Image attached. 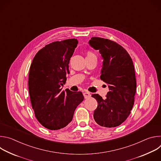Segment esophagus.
<instances>
[{"label":"esophagus","instance_id":"obj_1","mask_svg":"<svg viewBox=\"0 0 161 161\" xmlns=\"http://www.w3.org/2000/svg\"><path fill=\"white\" fill-rule=\"evenodd\" d=\"M83 96L85 99H87V98L90 97L91 94H90V92H85L83 93Z\"/></svg>","mask_w":161,"mask_h":161}]
</instances>
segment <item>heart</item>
<instances>
[{
  "label": "heart",
  "mask_w": 161,
  "mask_h": 161,
  "mask_svg": "<svg viewBox=\"0 0 161 161\" xmlns=\"http://www.w3.org/2000/svg\"><path fill=\"white\" fill-rule=\"evenodd\" d=\"M86 57H96V55L91 52H88L86 53Z\"/></svg>",
  "instance_id": "b5f03b06"
}]
</instances>
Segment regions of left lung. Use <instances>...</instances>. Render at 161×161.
Instances as JSON below:
<instances>
[{
	"label": "left lung",
	"mask_w": 161,
	"mask_h": 161,
	"mask_svg": "<svg viewBox=\"0 0 161 161\" xmlns=\"http://www.w3.org/2000/svg\"><path fill=\"white\" fill-rule=\"evenodd\" d=\"M88 43L103 58L100 78L109 90L105 99L97 94L92 95L97 101L94 119L102 127H117L127 119L134 105L136 80L132 58L122 46L109 39L93 37Z\"/></svg>",
	"instance_id": "left-lung-1"
}]
</instances>
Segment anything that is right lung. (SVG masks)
Here are the masks:
<instances>
[{
    "instance_id": "1",
    "label": "right lung",
    "mask_w": 161,
    "mask_h": 161,
    "mask_svg": "<svg viewBox=\"0 0 161 161\" xmlns=\"http://www.w3.org/2000/svg\"><path fill=\"white\" fill-rule=\"evenodd\" d=\"M78 41L69 39L46 45L35 55L29 75L30 99L36 119L44 127L58 130L69 124L83 101L81 92L62 91L69 64Z\"/></svg>"
}]
</instances>
